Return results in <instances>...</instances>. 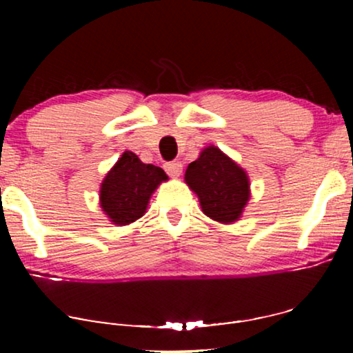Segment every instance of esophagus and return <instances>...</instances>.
Returning <instances> with one entry per match:
<instances>
[{
    "instance_id": "esophagus-1",
    "label": "esophagus",
    "mask_w": 353,
    "mask_h": 353,
    "mask_svg": "<svg viewBox=\"0 0 353 353\" xmlns=\"http://www.w3.org/2000/svg\"><path fill=\"white\" fill-rule=\"evenodd\" d=\"M165 170H167L168 175L176 178V176L181 175L183 165H181V162H168V163H165Z\"/></svg>"
}]
</instances>
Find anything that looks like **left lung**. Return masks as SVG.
<instances>
[{
	"instance_id": "1",
	"label": "left lung",
	"mask_w": 353,
	"mask_h": 353,
	"mask_svg": "<svg viewBox=\"0 0 353 353\" xmlns=\"http://www.w3.org/2000/svg\"><path fill=\"white\" fill-rule=\"evenodd\" d=\"M188 186L199 197L202 212L221 223L236 221L249 201V180L219 148L209 146L186 168Z\"/></svg>"
}]
</instances>
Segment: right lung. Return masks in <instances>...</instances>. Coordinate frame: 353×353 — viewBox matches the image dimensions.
Segmentation results:
<instances>
[{
    "label": "right lung",
    "instance_id": "obj_1",
    "mask_svg": "<svg viewBox=\"0 0 353 353\" xmlns=\"http://www.w3.org/2000/svg\"><path fill=\"white\" fill-rule=\"evenodd\" d=\"M167 180L161 167L143 163L125 151L101 185V207L115 225H128L146 212L154 190Z\"/></svg>",
    "mask_w": 353,
    "mask_h": 353
}]
</instances>
